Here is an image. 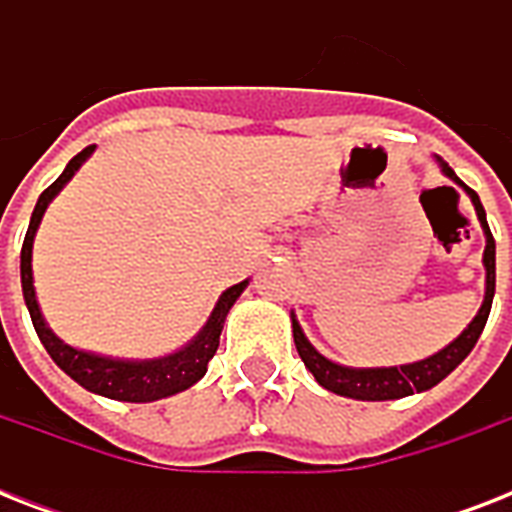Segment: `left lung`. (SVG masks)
Wrapping results in <instances>:
<instances>
[{
	"instance_id": "1",
	"label": "left lung",
	"mask_w": 512,
	"mask_h": 512,
	"mask_svg": "<svg viewBox=\"0 0 512 512\" xmlns=\"http://www.w3.org/2000/svg\"><path fill=\"white\" fill-rule=\"evenodd\" d=\"M438 170L444 172L452 183H457L462 191L468 193L473 207H476L478 223L484 228L486 236V249H484V271H486V292L484 303L478 308L476 319L470 321L468 327L462 329L460 337H454L446 348H441L433 356L422 358V361H414V364H401V366H369V369H356V366H342L332 358L321 356L319 350L313 348L311 340L305 337L300 321H297L295 313L292 316V335H295L297 353L303 358L305 369L316 377L321 388L332 390L337 396L356 398V401H393V398L412 396V393H422V390H430L433 385L444 380L446 374H452L457 366L468 358V353L476 348L478 337L484 332L486 319H489V311H492L494 300V281H497V271H494V236L489 231V223H486L484 204L478 199L476 191H470L468 185L462 183L460 177L454 175V170L449 164L436 156Z\"/></svg>"
}]
</instances>
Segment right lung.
I'll return each instance as SVG.
<instances>
[{
    "label": "right lung",
    "instance_id": "obj_1",
    "mask_svg": "<svg viewBox=\"0 0 512 512\" xmlns=\"http://www.w3.org/2000/svg\"><path fill=\"white\" fill-rule=\"evenodd\" d=\"M95 146H87L82 154H76L71 162L66 164L63 175L39 196L28 223L26 239H23V249H20V284H23V300L31 313L34 329L42 345L47 348L50 358L71 377L79 382L84 390L98 393V396L114 398V401H130V404H148V401H159V398L175 396L183 393L191 385L207 374L209 358L215 356L217 345H220V332H223L225 316L233 308V303L239 300V295L247 289V281H239L217 297L215 308L209 313L207 324L199 329V335L193 337L191 342H185L183 348L175 353L159 358H114V356H100L92 350H82L68 345L60 340L42 316L39 300H36L34 289V271H31V255H34V239L42 223L44 212L50 207V201L63 191V185L76 175V170L82 167L92 156Z\"/></svg>",
    "mask_w": 512,
    "mask_h": 512
}]
</instances>
